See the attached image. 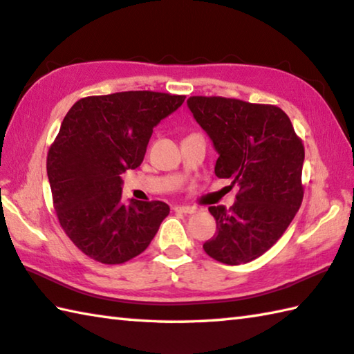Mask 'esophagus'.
<instances>
[{"label":"esophagus","instance_id":"1","mask_svg":"<svg viewBox=\"0 0 354 354\" xmlns=\"http://www.w3.org/2000/svg\"><path fill=\"white\" fill-rule=\"evenodd\" d=\"M196 210L195 205H175V212H179V214H195Z\"/></svg>","mask_w":354,"mask_h":354}]
</instances>
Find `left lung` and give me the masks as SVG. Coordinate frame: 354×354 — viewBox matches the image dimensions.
<instances>
[{
    "label": "left lung",
    "instance_id": "1",
    "mask_svg": "<svg viewBox=\"0 0 354 354\" xmlns=\"http://www.w3.org/2000/svg\"><path fill=\"white\" fill-rule=\"evenodd\" d=\"M187 105L218 151L215 175L240 187L229 210L209 207L216 235L203 248L224 265L252 261L277 243L300 209L304 144L275 105L218 95H192Z\"/></svg>",
    "mask_w": 354,
    "mask_h": 354
}]
</instances>
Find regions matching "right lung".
Listing matches in <instances>:
<instances>
[{
    "mask_svg": "<svg viewBox=\"0 0 354 354\" xmlns=\"http://www.w3.org/2000/svg\"><path fill=\"white\" fill-rule=\"evenodd\" d=\"M185 95L124 91L77 100L48 151L46 170L62 229L83 254L120 265L142 254L170 207L122 201V173L142 164L153 128Z\"/></svg>",
    "mask_w": 354,
    "mask_h": 354,
    "instance_id": "1",
    "label": "right lung"
}]
</instances>
